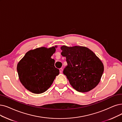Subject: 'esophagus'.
<instances>
[{
    "label": "esophagus",
    "mask_w": 122,
    "mask_h": 122,
    "mask_svg": "<svg viewBox=\"0 0 122 122\" xmlns=\"http://www.w3.org/2000/svg\"><path fill=\"white\" fill-rule=\"evenodd\" d=\"M60 71L61 73L62 72V69H61H61H60Z\"/></svg>",
    "instance_id": "esophagus-1"
}]
</instances>
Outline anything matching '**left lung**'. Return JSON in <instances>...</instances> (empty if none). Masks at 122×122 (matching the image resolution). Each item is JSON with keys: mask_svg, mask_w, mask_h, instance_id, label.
Returning a JSON list of instances; mask_svg holds the SVG:
<instances>
[{"mask_svg": "<svg viewBox=\"0 0 122 122\" xmlns=\"http://www.w3.org/2000/svg\"><path fill=\"white\" fill-rule=\"evenodd\" d=\"M61 55L66 57L67 66L63 73L76 91L86 92L99 84L103 74V62L89 48L82 46H62Z\"/></svg>", "mask_w": 122, "mask_h": 122, "instance_id": "1", "label": "left lung"}]
</instances>
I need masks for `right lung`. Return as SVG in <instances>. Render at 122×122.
Segmentation results:
<instances>
[{"label": "right lung", "instance_id": "right-lung-1", "mask_svg": "<svg viewBox=\"0 0 122 122\" xmlns=\"http://www.w3.org/2000/svg\"><path fill=\"white\" fill-rule=\"evenodd\" d=\"M56 46L41 47L27 51L17 65L19 79L28 91L41 94L51 86L60 71L55 66L51 56Z\"/></svg>", "mask_w": 122, "mask_h": 122}]
</instances>
